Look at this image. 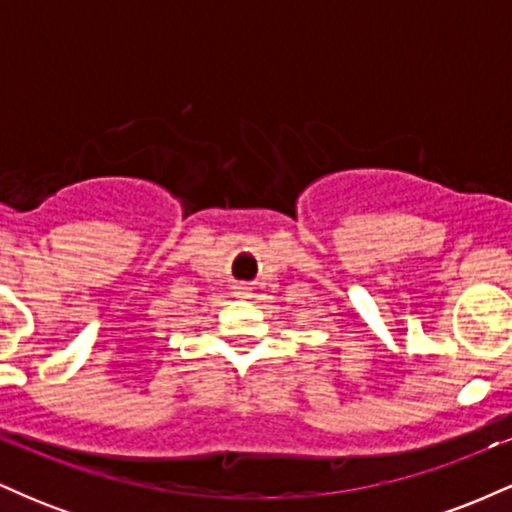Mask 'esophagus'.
Returning <instances> with one entry per match:
<instances>
[{
  "mask_svg": "<svg viewBox=\"0 0 512 512\" xmlns=\"http://www.w3.org/2000/svg\"><path fill=\"white\" fill-rule=\"evenodd\" d=\"M243 293H245V291H243Z\"/></svg>",
  "mask_w": 512,
  "mask_h": 512,
  "instance_id": "34e87169",
  "label": "esophagus"
}]
</instances>
